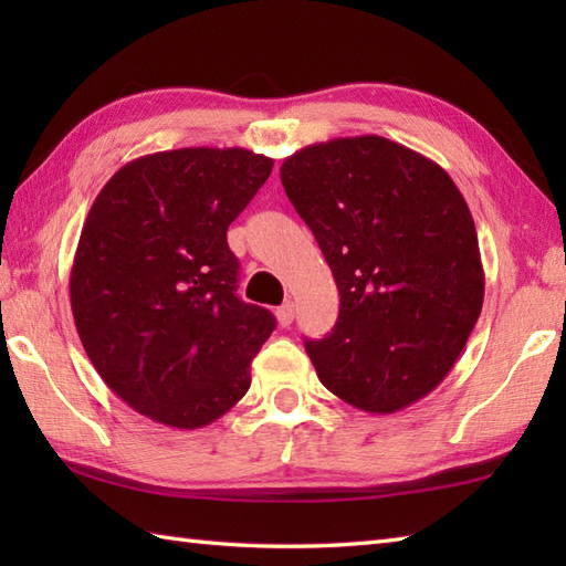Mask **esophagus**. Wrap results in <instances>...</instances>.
Listing matches in <instances>:
<instances>
[{"label": "esophagus", "mask_w": 566, "mask_h": 566, "mask_svg": "<svg viewBox=\"0 0 566 566\" xmlns=\"http://www.w3.org/2000/svg\"><path fill=\"white\" fill-rule=\"evenodd\" d=\"M292 321H294V304L292 302H286L280 308H276V323H280L282 328L292 326Z\"/></svg>", "instance_id": "1"}]
</instances>
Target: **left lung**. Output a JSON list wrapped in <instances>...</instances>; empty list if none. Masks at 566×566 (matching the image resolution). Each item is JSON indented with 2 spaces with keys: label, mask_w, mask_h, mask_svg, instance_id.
I'll use <instances>...</instances> for the list:
<instances>
[{
  "label": "left lung",
  "mask_w": 566,
  "mask_h": 566,
  "mask_svg": "<svg viewBox=\"0 0 566 566\" xmlns=\"http://www.w3.org/2000/svg\"><path fill=\"white\" fill-rule=\"evenodd\" d=\"M280 177L340 294L333 331L306 340L323 387L369 413L423 399L462 355L484 304L460 189L438 163L381 136L302 148Z\"/></svg>",
  "instance_id": "8db88e82"
}]
</instances>
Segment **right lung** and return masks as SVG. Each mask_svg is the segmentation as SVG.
Here are the masks:
<instances>
[{
	"label": "right lung",
	"instance_id": "right-lung-1",
	"mask_svg": "<svg viewBox=\"0 0 566 566\" xmlns=\"http://www.w3.org/2000/svg\"><path fill=\"white\" fill-rule=\"evenodd\" d=\"M272 165L245 148L153 153L104 185L82 226L70 304L84 353L163 426H209L250 389L276 321L238 298L226 231Z\"/></svg>",
	"mask_w": 566,
	"mask_h": 566
}]
</instances>
